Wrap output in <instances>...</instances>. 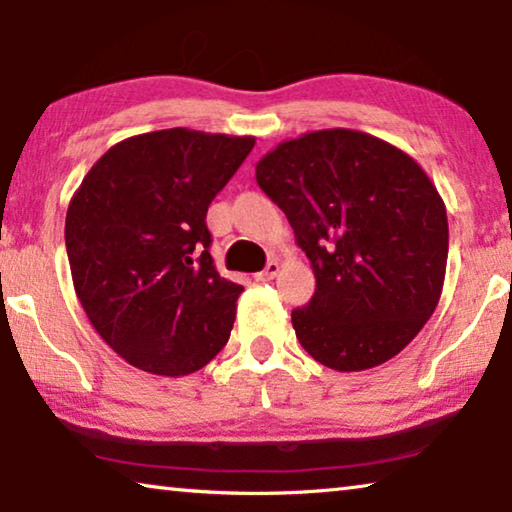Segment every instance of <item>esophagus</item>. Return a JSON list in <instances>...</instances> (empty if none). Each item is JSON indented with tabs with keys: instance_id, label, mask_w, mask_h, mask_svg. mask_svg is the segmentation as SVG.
<instances>
[{
	"instance_id": "obj_1",
	"label": "esophagus",
	"mask_w": 512,
	"mask_h": 512,
	"mask_svg": "<svg viewBox=\"0 0 512 512\" xmlns=\"http://www.w3.org/2000/svg\"><path fill=\"white\" fill-rule=\"evenodd\" d=\"M278 271H280V264L276 262V259H271V262L264 266V271L255 273V278H257V280H262V283H264V280H273V278H276V276H278Z\"/></svg>"
}]
</instances>
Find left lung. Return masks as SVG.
I'll use <instances>...</instances> for the list:
<instances>
[{
    "mask_svg": "<svg viewBox=\"0 0 512 512\" xmlns=\"http://www.w3.org/2000/svg\"><path fill=\"white\" fill-rule=\"evenodd\" d=\"M255 176L313 266L315 294L292 311L308 355L334 371L399 355L436 311L448 264L445 204L420 164L371 134L320 129L278 143Z\"/></svg>",
    "mask_w": 512,
    "mask_h": 512,
    "instance_id": "left-lung-1",
    "label": "left lung"
}]
</instances>
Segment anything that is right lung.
<instances>
[{"label": "right lung", "mask_w": 512, "mask_h": 512, "mask_svg": "<svg viewBox=\"0 0 512 512\" xmlns=\"http://www.w3.org/2000/svg\"><path fill=\"white\" fill-rule=\"evenodd\" d=\"M253 136L174 127L115 143L71 199L64 241L92 327L136 369L187 376L229 341L241 285L215 271L206 211Z\"/></svg>", "instance_id": "obj_1"}]
</instances>
